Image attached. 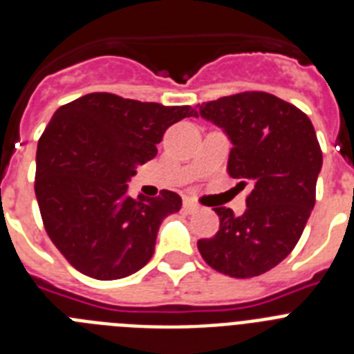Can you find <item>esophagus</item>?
I'll return each mask as SVG.
<instances>
[{
  "label": "esophagus",
  "instance_id": "34e87169",
  "mask_svg": "<svg viewBox=\"0 0 354 354\" xmlns=\"http://www.w3.org/2000/svg\"><path fill=\"white\" fill-rule=\"evenodd\" d=\"M184 209H187V211H196L198 209V204L196 202H193L192 198H184Z\"/></svg>",
  "mask_w": 354,
  "mask_h": 354
}]
</instances>
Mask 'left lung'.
<instances>
[{
	"mask_svg": "<svg viewBox=\"0 0 354 354\" xmlns=\"http://www.w3.org/2000/svg\"><path fill=\"white\" fill-rule=\"evenodd\" d=\"M198 115L232 143L228 175L252 187L241 216L214 207L220 230L200 239L198 252L212 270L228 277H259L292 252L314 209L323 167L314 126L301 109L266 92L204 102Z\"/></svg>",
	"mask_w": 354,
	"mask_h": 354,
	"instance_id": "obj_1",
	"label": "left lung"
}]
</instances>
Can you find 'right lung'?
Here are the masks:
<instances>
[{
	"instance_id": "add662e5",
	"label": "right lung",
	"mask_w": 354,
	"mask_h": 354,
	"mask_svg": "<svg viewBox=\"0 0 354 354\" xmlns=\"http://www.w3.org/2000/svg\"><path fill=\"white\" fill-rule=\"evenodd\" d=\"M189 106L88 93L56 109L37 147L35 195L44 227L77 271L118 280L154 255L159 225L180 209L174 192L129 195L136 167L154 159L162 134L195 117Z\"/></svg>"
}]
</instances>
